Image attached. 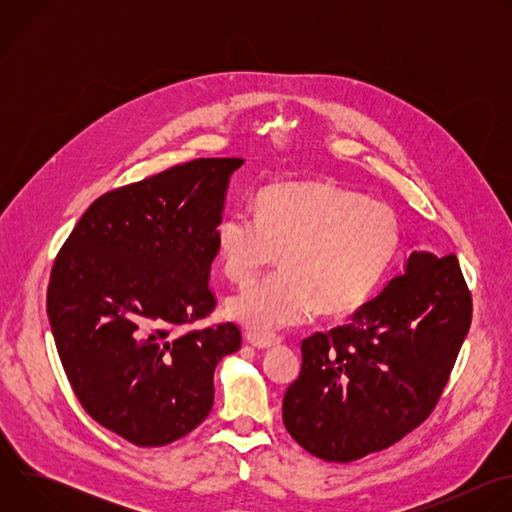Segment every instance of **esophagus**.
<instances>
[{"mask_svg":"<svg viewBox=\"0 0 512 512\" xmlns=\"http://www.w3.org/2000/svg\"><path fill=\"white\" fill-rule=\"evenodd\" d=\"M247 342L259 350H265V348H271L275 344L281 342L279 336H273V334H257V332H249L247 334Z\"/></svg>","mask_w":512,"mask_h":512,"instance_id":"1","label":"esophagus"}]
</instances>
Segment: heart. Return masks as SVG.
<instances>
[{
    "label": "heart",
    "instance_id": "heart-1",
    "mask_svg": "<svg viewBox=\"0 0 512 512\" xmlns=\"http://www.w3.org/2000/svg\"><path fill=\"white\" fill-rule=\"evenodd\" d=\"M229 279L243 283L277 259L281 269L227 302L245 328L269 334L318 308L346 316L367 302L399 245L395 212L330 180L283 182L257 194V216L235 210L214 231Z\"/></svg>",
    "mask_w": 512,
    "mask_h": 512
}]
</instances>
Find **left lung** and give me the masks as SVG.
I'll return each mask as SVG.
<instances>
[{
	"instance_id": "1",
	"label": "left lung",
	"mask_w": 512,
	"mask_h": 512,
	"mask_svg": "<svg viewBox=\"0 0 512 512\" xmlns=\"http://www.w3.org/2000/svg\"><path fill=\"white\" fill-rule=\"evenodd\" d=\"M472 322L456 255L413 251L403 275L348 324L302 342V371L283 395V423L312 456L352 462L427 419Z\"/></svg>"
}]
</instances>
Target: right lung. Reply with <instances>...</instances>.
<instances>
[{
	"mask_svg": "<svg viewBox=\"0 0 512 512\" xmlns=\"http://www.w3.org/2000/svg\"><path fill=\"white\" fill-rule=\"evenodd\" d=\"M243 162L200 158L103 194L52 265L46 312L70 387L135 446H166L198 427L218 360L241 348L231 322L184 326L216 306L214 231Z\"/></svg>",
	"mask_w": 512,
	"mask_h": 512,
	"instance_id": "obj_1",
	"label": "right lung"
}]
</instances>
